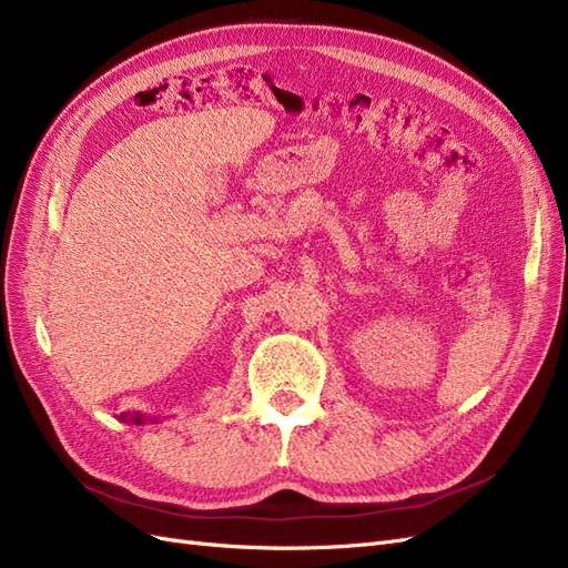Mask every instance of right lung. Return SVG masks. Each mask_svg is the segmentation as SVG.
<instances>
[{"label":"right lung","instance_id":"1","mask_svg":"<svg viewBox=\"0 0 568 568\" xmlns=\"http://www.w3.org/2000/svg\"><path fill=\"white\" fill-rule=\"evenodd\" d=\"M118 422L142 426V424H156V422H161V419H159V417H151V415H144V412H120Z\"/></svg>","mask_w":568,"mask_h":568}]
</instances>
